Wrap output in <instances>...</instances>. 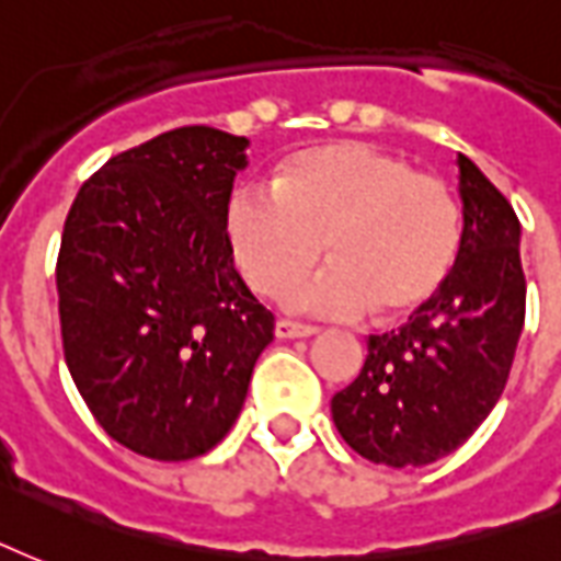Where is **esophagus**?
I'll return each instance as SVG.
<instances>
[{"mask_svg":"<svg viewBox=\"0 0 561 561\" xmlns=\"http://www.w3.org/2000/svg\"><path fill=\"white\" fill-rule=\"evenodd\" d=\"M314 333H318V327H312V323L288 321V318L276 321V339H309Z\"/></svg>","mask_w":561,"mask_h":561,"instance_id":"34e87169","label":"esophagus"}]
</instances>
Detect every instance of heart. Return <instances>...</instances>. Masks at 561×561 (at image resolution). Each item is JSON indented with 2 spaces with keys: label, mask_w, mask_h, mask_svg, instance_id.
<instances>
[{
  "label": "heart",
  "mask_w": 561,
  "mask_h": 561,
  "mask_svg": "<svg viewBox=\"0 0 561 561\" xmlns=\"http://www.w3.org/2000/svg\"><path fill=\"white\" fill-rule=\"evenodd\" d=\"M226 240L243 279L270 300L294 294L323 314L408 318L428 306L460 252V207L439 178L398 153L333 142L288 157L273 193L240 186L226 202Z\"/></svg>",
  "instance_id": "1"
}]
</instances>
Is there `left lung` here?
I'll list each match as a JSON object with an SVG mask.
<instances>
[{
  "mask_svg": "<svg viewBox=\"0 0 561 561\" xmlns=\"http://www.w3.org/2000/svg\"><path fill=\"white\" fill-rule=\"evenodd\" d=\"M463 231L449 279L401 330L368 335L359 377L333 396L344 443L383 467H425L472 437L500 401L526 318L520 222L458 153Z\"/></svg>",
  "mask_w": 561,
  "mask_h": 561,
  "instance_id": "obj_1",
  "label": "left lung"
}]
</instances>
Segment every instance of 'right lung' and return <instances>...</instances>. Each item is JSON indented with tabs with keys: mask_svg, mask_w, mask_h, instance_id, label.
Listing matches in <instances>:
<instances>
[{
	"mask_svg": "<svg viewBox=\"0 0 561 561\" xmlns=\"http://www.w3.org/2000/svg\"><path fill=\"white\" fill-rule=\"evenodd\" d=\"M247 145L205 124L160 133L101 165L65 219V363L98 425L145 458L214 449L273 342L226 240Z\"/></svg>",
	"mask_w": 561,
	"mask_h": 561,
	"instance_id": "obj_1",
	"label": "right lung"
}]
</instances>
